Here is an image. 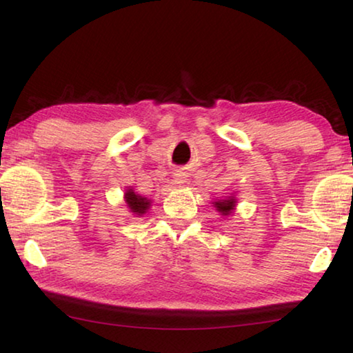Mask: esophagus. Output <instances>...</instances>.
I'll use <instances>...</instances> for the list:
<instances>
[{"label":"esophagus","instance_id":"1","mask_svg":"<svg viewBox=\"0 0 353 353\" xmlns=\"http://www.w3.org/2000/svg\"><path fill=\"white\" fill-rule=\"evenodd\" d=\"M174 182H176V183H183V182H185V172H182V171H176V174H174Z\"/></svg>","mask_w":353,"mask_h":353}]
</instances>
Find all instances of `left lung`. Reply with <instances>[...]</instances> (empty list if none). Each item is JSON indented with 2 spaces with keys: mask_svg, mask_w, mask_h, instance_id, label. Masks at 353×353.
I'll return each mask as SVG.
<instances>
[{
  "mask_svg": "<svg viewBox=\"0 0 353 353\" xmlns=\"http://www.w3.org/2000/svg\"><path fill=\"white\" fill-rule=\"evenodd\" d=\"M235 204H236V199L234 198V196H229L227 199H219L216 202H213V205L216 207V210L221 214H224V216H229V214L234 212Z\"/></svg>",
  "mask_w": 353,
  "mask_h": 353,
  "instance_id": "left-lung-1",
  "label": "left lung"
}]
</instances>
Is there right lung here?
I'll list each match as a JSON object with an SVG mask.
<instances>
[{"instance_id":"1","label":"right lung","mask_w":353,"mask_h":353,"mask_svg":"<svg viewBox=\"0 0 353 353\" xmlns=\"http://www.w3.org/2000/svg\"><path fill=\"white\" fill-rule=\"evenodd\" d=\"M124 201H126L129 210L134 214H139V216L145 214L149 205H151V201L143 198L140 194H137L132 188L126 190V193H124Z\"/></svg>"}]
</instances>
